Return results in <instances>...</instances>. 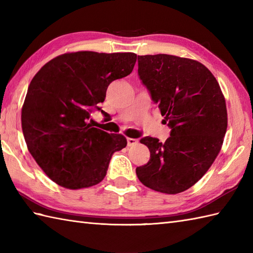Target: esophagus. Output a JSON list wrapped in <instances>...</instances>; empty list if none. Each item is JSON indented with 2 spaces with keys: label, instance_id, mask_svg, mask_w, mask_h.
<instances>
[{
  "label": "esophagus",
  "instance_id": "1",
  "mask_svg": "<svg viewBox=\"0 0 253 253\" xmlns=\"http://www.w3.org/2000/svg\"><path fill=\"white\" fill-rule=\"evenodd\" d=\"M138 143L137 139H133V138H127V146L128 147H132L135 146V144Z\"/></svg>",
  "mask_w": 253,
  "mask_h": 253
}]
</instances>
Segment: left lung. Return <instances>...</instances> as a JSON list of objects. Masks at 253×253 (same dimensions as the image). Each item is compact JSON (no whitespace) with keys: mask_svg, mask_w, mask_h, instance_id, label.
Here are the masks:
<instances>
[{"mask_svg":"<svg viewBox=\"0 0 253 253\" xmlns=\"http://www.w3.org/2000/svg\"><path fill=\"white\" fill-rule=\"evenodd\" d=\"M138 75L171 130L164 143L141 139L150 160L136 174L150 189L182 192L207 173L221 151L227 129L223 92L213 74L190 58L138 55Z\"/></svg>","mask_w":253,"mask_h":253,"instance_id":"obj_1","label":"left lung"}]
</instances>
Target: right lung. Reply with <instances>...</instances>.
Segmentation results:
<instances>
[{
	"label": "right lung",
	"instance_id": "right-lung-1",
	"mask_svg": "<svg viewBox=\"0 0 253 253\" xmlns=\"http://www.w3.org/2000/svg\"><path fill=\"white\" fill-rule=\"evenodd\" d=\"M135 53H65L47 62L27 91L21 128L32 158L51 180L82 189L103 180L112 155L127 146L123 135L92 127L89 117L106 89L129 75ZM106 116V113L102 111Z\"/></svg>",
	"mask_w": 253,
	"mask_h": 253
}]
</instances>
